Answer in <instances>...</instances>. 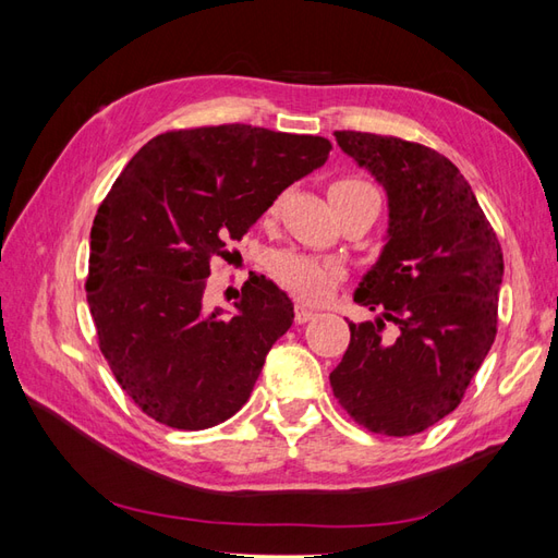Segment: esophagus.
<instances>
[{"mask_svg":"<svg viewBox=\"0 0 558 558\" xmlns=\"http://www.w3.org/2000/svg\"><path fill=\"white\" fill-rule=\"evenodd\" d=\"M314 316H316V312L310 310V306H304V304L294 306V322H298V324H306V322H310V318H314Z\"/></svg>","mask_w":558,"mask_h":558,"instance_id":"34e87169","label":"esophagus"}]
</instances>
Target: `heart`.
I'll list each match as a JSON object with an SVG mask.
<instances>
[{
	"label": "heart",
	"mask_w": 558,
	"mask_h": 558,
	"mask_svg": "<svg viewBox=\"0 0 558 558\" xmlns=\"http://www.w3.org/2000/svg\"><path fill=\"white\" fill-rule=\"evenodd\" d=\"M330 192L376 194L369 184H364L360 180H340L330 186ZM276 208L278 204L272 206V210ZM270 272L272 280H276L282 290H288L294 300L322 302L336 290L338 280L342 278V266L336 258H324L302 252H282L272 258Z\"/></svg>",
	"instance_id": "obj_1"
}]
</instances>
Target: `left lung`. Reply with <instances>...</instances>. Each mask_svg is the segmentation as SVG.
Listing matches in <instances>:
<instances>
[{
  "mask_svg": "<svg viewBox=\"0 0 558 558\" xmlns=\"http://www.w3.org/2000/svg\"><path fill=\"white\" fill-rule=\"evenodd\" d=\"M336 141L384 186L388 230L352 294L376 318L350 324L330 386L369 432L412 436L460 405L492 350L504 254L465 177L441 153L362 132H336Z\"/></svg>",
  "mask_w": 558,
  "mask_h": 558,
  "instance_id": "left-lung-1",
  "label": "left lung"
}]
</instances>
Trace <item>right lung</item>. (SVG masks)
<instances>
[{
	"mask_svg": "<svg viewBox=\"0 0 558 558\" xmlns=\"http://www.w3.org/2000/svg\"><path fill=\"white\" fill-rule=\"evenodd\" d=\"M328 153L322 136L201 126L150 138L117 177L93 220L86 292L100 352L148 417L208 429L252 396L294 306L254 272L232 312H208L210 258Z\"/></svg>",
	"mask_w": 558,
	"mask_h": 558,
	"instance_id": "add662e5",
	"label": "right lung"
}]
</instances>
